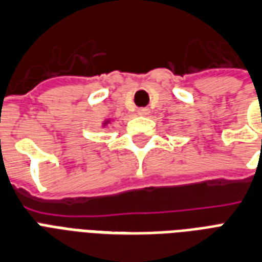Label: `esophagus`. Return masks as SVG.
<instances>
[{
    "instance_id": "esophagus-1",
    "label": "esophagus",
    "mask_w": 262,
    "mask_h": 262,
    "mask_svg": "<svg viewBox=\"0 0 262 262\" xmlns=\"http://www.w3.org/2000/svg\"><path fill=\"white\" fill-rule=\"evenodd\" d=\"M149 113H150V109L149 108L138 109V115H139V116H147Z\"/></svg>"
}]
</instances>
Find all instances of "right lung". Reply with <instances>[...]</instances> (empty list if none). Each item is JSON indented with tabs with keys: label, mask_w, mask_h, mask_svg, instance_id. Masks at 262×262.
<instances>
[{
	"label": "right lung",
	"mask_w": 262,
	"mask_h": 262,
	"mask_svg": "<svg viewBox=\"0 0 262 262\" xmlns=\"http://www.w3.org/2000/svg\"><path fill=\"white\" fill-rule=\"evenodd\" d=\"M108 123H109V121H105V123H103V124H105V125H106V124H108Z\"/></svg>",
	"instance_id": "obj_1"
}]
</instances>
